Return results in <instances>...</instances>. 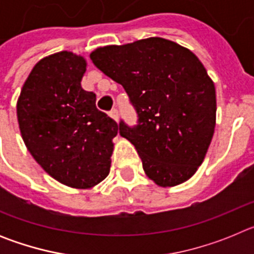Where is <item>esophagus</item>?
I'll return each instance as SVG.
<instances>
[{"label": "esophagus", "instance_id": "34e87169", "mask_svg": "<svg viewBox=\"0 0 254 254\" xmlns=\"http://www.w3.org/2000/svg\"><path fill=\"white\" fill-rule=\"evenodd\" d=\"M109 116H111L116 122H118V120H120V114H118V111H117V109H112V111L109 112Z\"/></svg>", "mask_w": 254, "mask_h": 254}]
</instances>
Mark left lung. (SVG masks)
<instances>
[{
	"label": "left lung",
	"instance_id": "8db88e82",
	"mask_svg": "<svg viewBox=\"0 0 254 254\" xmlns=\"http://www.w3.org/2000/svg\"><path fill=\"white\" fill-rule=\"evenodd\" d=\"M93 64L125 87L138 116L120 133L136 147L160 187L188 181L202 164L216 122L215 85L193 52L152 37L96 48Z\"/></svg>",
	"mask_w": 254,
	"mask_h": 254
}]
</instances>
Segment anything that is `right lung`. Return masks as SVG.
I'll list each match as a JSON object with an SVG mask.
<instances>
[{
    "label": "right lung",
    "mask_w": 254,
    "mask_h": 254,
    "mask_svg": "<svg viewBox=\"0 0 254 254\" xmlns=\"http://www.w3.org/2000/svg\"><path fill=\"white\" fill-rule=\"evenodd\" d=\"M86 61L62 51L40 60L17 99V122L25 146L56 181L91 188L107 178L118 125L81 87Z\"/></svg>",
    "instance_id": "right-lung-1"
}]
</instances>
